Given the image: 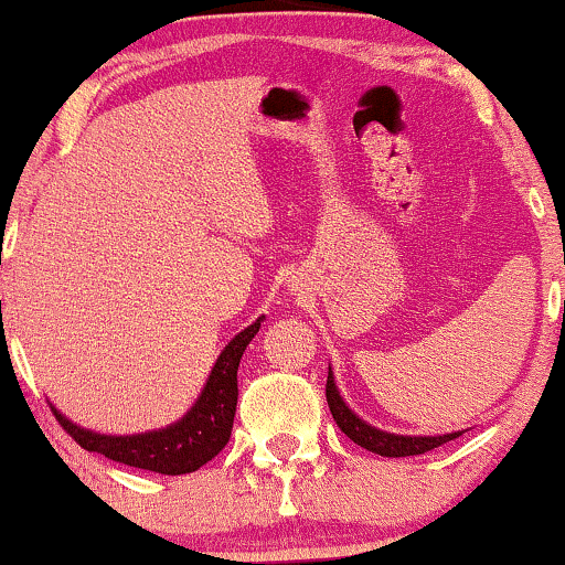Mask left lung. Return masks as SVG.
Wrapping results in <instances>:
<instances>
[{"label": "left lung", "instance_id": "8db88e82", "mask_svg": "<svg viewBox=\"0 0 565 565\" xmlns=\"http://www.w3.org/2000/svg\"><path fill=\"white\" fill-rule=\"evenodd\" d=\"M327 401H329V412H331V416H334L337 427L342 429L354 445L365 447V450L375 452V455H383V458H408V455H424V452L435 450V447L450 443V439L462 435V431H450V435H437V437H412V435H391V431H381V429L370 427V424L362 422L360 416L344 404V398L339 396L334 375H331V367H329V377H327Z\"/></svg>", "mask_w": 565, "mask_h": 565}]
</instances>
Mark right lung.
<instances>
[{"instance_id":"1","label":"right lung","mask_w":565,"mask_h":565,"mask_svg":"<svg viewBox=\"0 0 565 565\" xmlns=\"http://www.w3.org/2000/svg\"><path fill=\"white\" fill-rule=\"evenodd\" d=\"M262 327V319H257L252 327L231 339L221 358L207 375V383L203 393H200L195 406L174 422L172 427L159 431H143V435H128V437H110L97 435V431L82 429L66 419L64 414L51 406L56 422L64 427L76 445L84 450L99 452L105 458L130 468L153 470L161 476H182L192 473V470L203 468L207 460H213L223 447H226L231 429H234V414H236V398H238V383L236 370L242 362V354L246 344L252 342Z\"/></svg>"}]
</instances>
